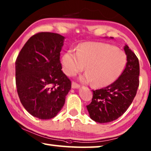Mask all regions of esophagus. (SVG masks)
<instances>
[{"instance_id":"34e87169","label":"esophagus","mask_w":151,"mask_h":151,"mask_svg":"<svg viewBox=\"0 0 151 151\" xmlns=\"http://www.w3.org/2000/svg\"><path fill=\"white\" fill-rule=\"evenodd\" d=\"M71 86H72V88H79V87H80V84H78L77 82H74V81H73V82H72V83H71Z\"/></svg>"}]
</instances>
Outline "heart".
Wrapping results in <instances>:
<instances>
[{
	"label": "heart",
	"instance_id": "obj_1",
	"mask_svg": "<svg viewBox=\"0 0 151 151\" xmlns=\"http://www.w3.org/2000/svg\"><path fill=\"white\" fill-rule=\"evenodd\" d=\"M125 54L113 45L101 42H85L78 51L69 50L63 54L62 64L68 76H74L84 69L81 78L84 82H93L96 87L112 84L121 75L126 65Z\"/></svg>",
	"mask_w": 151,
	"mask_h": 151
}]
</instances>
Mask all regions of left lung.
<instances>
[{
	"label": "left lung",
	"mask_w": 151,
	"mask_h": 151,
	"mask_svg": "<svg viewBox=\"0 0 151 151\" xmlns=\"http://www.w3.org/2000/svg\"><path fill=\"white\" fill-rule=\"evenodd\" d=\"M125 68L119 78L108 86L93 91L91 103L86 106L90 117L97 123L115 121L126 112L137 93L139 80L138 58L127 45Z\"/></svg>",
	"instance_id": "left-lung-1"
}]
</instances>
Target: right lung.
Wrapping results in <instances>:
<instances>
[{
	"label": "right lung",
	"mask_w": 151,
	"mask_h": 151,
	"mask_svg": "<svg viewBox=\"0 0 151 151\" xmlns=\"http://www.w3.org/2000/svg\"><path fill=\"white\" fill-rule=\"evenodd\" d=\"M64 39L58 33L38 32L27 41L16 58L19 100L28 113L39 119L56 116L71 90V80L61 70Z\"/></svg>",
	"instance_id": "1"
}]
</instances>
